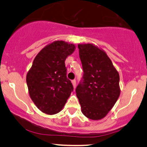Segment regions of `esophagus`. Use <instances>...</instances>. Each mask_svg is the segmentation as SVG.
<instances>
[{
    "mask_svg": "<svg viewBox=\"0 0 147 147\" xmlns=\"http://www.w3.org/2000/svg\"><path fill=\"white\" fill-rule=\"evenodd\" d=\"M72 85H73L74 88H76V80L75 79H74V80L72 81Z\"/></svg>",
    "mask_w": 147,
    "mask_h": 147,
    "instance_id": "1",
    "label": "esophagus"
}]
</instances>
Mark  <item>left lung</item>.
Listing matches in <instances>:
<instances>
[{
  "label": "left lung",
  "mask_w": 147,
  "mask_h": 147,
  "mask_svg": "<svg viewBox=\"0 0 147 147\" xmlns=\"http://www.w3.org/2000/svg\"><path fill=\"white\" fill-rule=\"evenodd\" d=\"M84 75L76 88L82 112L92 120L104 118L117 102L119 75L102 50L93 44H79Z\"/></svg>",
  "instance_id": "8db88e82"
}]
</instances>
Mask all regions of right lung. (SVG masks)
Here are the masks:
<instances>
[{"label": "right lung", "instance_id": "obj_1", "mask_svg": "<svg viewBox=\"0 0 147 147\" xmlns=\"http://www.w3.org/2000/svg\"><path fill=\"white\" fill-rule=\"evenodd\" d=\"M75 49L73 44L54 41L38 52L27 74L30 97L44 113L54 115L61 111L73 91L67 78L65 61Z\"/></svg>", "mask_w": 147, "mask_h": 147}]
</instances>
